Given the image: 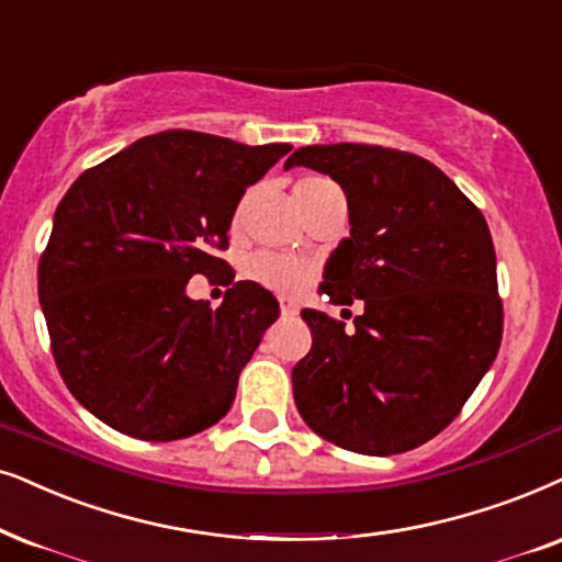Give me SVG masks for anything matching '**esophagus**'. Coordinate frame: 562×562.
Returning a JSON list of instances; mask_svg holds the SVG:
<instances>
[{
  "mask_svg": "<svg viewBox=\"0 0 562 562\" xmlns=\"http://www.w3.org/2000/svg\"><path fill=\"white\" fill-rule=\"evenodd\" d=\"M279 307H281V315H296L299 312V304L289 296H279Z\"/></svg>",
  "mask_w": 562,
  "mask_h": 562,
  "instance_id": "esophagus-1",
  "label": "esophagus"
}]
</instances>
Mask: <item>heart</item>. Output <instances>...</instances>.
I'll use <instances>...</instances> for the list:
<instances>
[{
    "label": "heart",
    "mask_w": 562,
    "mask_h": 562,
    "mask_svg": "<svg viewBox=\"0 0 562 562\" xmlns=\"http://www.w3.org/2000/svg\"><path fill=\"white\" fill-rule=\"evenodd\" d=\"M330 180L325 178H307L296 188H312L325 186ZM245 276L252 279L260 286L279 291V294H302L312 281L317 279V266L312 260L294 258V255H279V252H258L247 260Z\"/></svg>",
    "instance_id": "obj_1"
}]
</instances>
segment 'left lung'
Returning a JSON list of instances; mask_svg holds the SVG:
<instances>
[{
    "label": "left lung",
    "instance_id": "obj_1",
    "mask_svg": "<svg viewBox=\"0 0 562 562\" xmlns=\"http://www.w3.org/2000/svg\"><path fill=\"white\" fill-rule=\"evenodd\" d=\"M344 188L351 235L319 291L363 299L346 323L302 310L312 351L291 371L312 431L387 457L443 431L491 369L504 333L495 250L480 209L439 167L411 151L315 144L286 159Z\"/></svg>",
    "mask_w": 562,
    "mask_h": 562
}]
</instances>
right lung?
<instances>
[{"label":"right lung","mask_w":562,"mask_h":562,"mask_svg":"<svg viewBox=\"0 0 562 562\" xmlns=\"http://www.w3.org/2000/svg\"><path fill=\"white\" fill-rule=\"evenodd\" d=\"M289 149L175 128L71 183L41 255L38 299L56 367L94 418L175 441L227 415L279 302L235 276L216 310L186 286L227 273L216 250H227L237 203Z\"/></svg>","instance_id":"1"}]
</instances>
